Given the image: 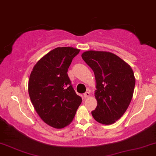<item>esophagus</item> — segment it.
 Instances as JSON below:
<instances>
[{
  "label": "esophagus",
  "mask_w": 156,
  "mask_h": 156,
  "mask_svg": "<svg viewBox=\"0 0 156 156\" xmlns=\"http://www.w3.org/2000/svg\"><path fill=\"white\" fill-rule=\"evenodd\" d=\"M89 95H90V93L88 92V91H86V92L84 94H83V96H84V98H87V97H88Z\"/></svg>",
  "instance_id": "esophagus-1"
}]
</instances>
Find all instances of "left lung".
Here are the masks:
<instances>
[{
    "mask_svg": "<svg viewBox=\"0 0 156 156\" xmlns=\"http://www.w3.org/2000/svg\"><path fill=\"white\" fill-rule=\"evenodd\" d=\"M82 58L93 70L98 105L91 112L100 123L110 125L120 118L129 106L136 84L130 66L115 54L89 51Z\"/></svg>",
    "mask_w": 156,
    "mask_h": 156,
    "instance_id": "obj_1",
    "label": "left lung"
}]
</instances>
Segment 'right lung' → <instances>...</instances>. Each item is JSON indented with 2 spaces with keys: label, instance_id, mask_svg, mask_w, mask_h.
I'll return each instance as SVG.
<instances>
[{
  "label": "right lung",
  "instance_id": "obj_1",
  "mask_svg": "<svg viewBox=\"0 0 156 156\" xmlns=\"http://www.w3.org/2000/svg\"><path fill=\"white\" fill-rule=\"evenodd\" d=\"M80 50L58 47L38 61L31 72L28 93L34 108L48 125L63 128L71 123L82 102L67 73Z\"/></svg>",
  "mask_w": 156,
  "mask_h": 156
}]
</instances>
